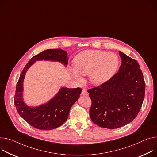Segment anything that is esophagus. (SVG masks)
I'll return each instance as SVG.
<instances>
[{
    "instance_id": "1",
    "label": "esophagus",
    "mask_w": 157,
    "mask_h": 157,
    "mask_svg": "<svg viewBox=\"0 0 157 157\" xmlns=\"http://www.w3.org/2000/svg\"><path fill=\"white\" fill-rule=\"evenodd\" d=\"M81 94H82V95H88V91H87V90H86V89H83L82 90V92H81Z\"/></svg>"
}]
</instances>
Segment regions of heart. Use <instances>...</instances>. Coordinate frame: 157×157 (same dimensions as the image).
Wrapping results in <instances>:
<instances>
[{"mask_svg":"<svg viewBox=\"0 0 157 157\" xmlns=\"http://www.w3.org/2000/svg\"><path fill=\"white\" fill-rule=\"evenodd\" d=\"M120 64L118 56L114 52L99 50H87L79 53L75 59V67L71 73L78 81H82V75L90 74L91 82L102 84L115 75Z\"/></svg>","mask_w":157,"mask_h":157,"instance_id":"1","label":"heart"}]
</instances>
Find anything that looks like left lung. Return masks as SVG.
<instances>
[{"label": "left lung", "mask_w": 157, "mask_h": 157, "mask_svg": "<svg viewBox=\"0 0 157 157\" xmlns=\"http://www.w3.org/2000/svg\"><path fill=\"white\" fill-rule=\"evenodd\" d=\"M118 72L106 82L88 90L92 104L90 115L98 126L115 129L132 122L144 101L145 83L138 62L119 51Z\"/></svg>", "instance_id": "left-lung-1"}]
</instances>
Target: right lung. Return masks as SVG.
Listing matches in <instances>:
<instances>
[{
	"label": "right lung",
	"instance_id": "obj_1",
	"mask_svg": "<svg viewBox=\"0 0 157 157\" xmlns=\"http://www.w3.org/2000/svg\"><path fill=\"white\" fill-rule=\"evenodd\" d=\"M41 60L61 62L66 67L68 63L67 52L61 49H47L33 56L20 75L14 96V104L19 115L27 123L39 130H50L66 122L69 110L78 99L82 89L63 87L47 103L37 107L28 106L22 98L24 79L27 69L36 61Z\"/></svg>",
	"mask_w": 157,
	"mask_h": 157
}]
</instances>
